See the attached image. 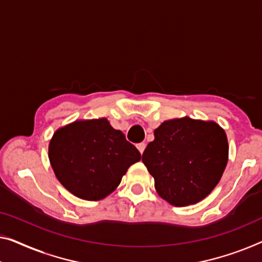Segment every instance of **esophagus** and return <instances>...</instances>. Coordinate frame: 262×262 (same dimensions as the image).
I'll list each match as a JSON object with an SVG mask.
<instances>
[{
	"instance_id": "34e87169",
	"label": "esophagus",
	"mask_w": 262,
	"mask_h": 262,
	"mask_svg": "<svg viewBox=\"0 0 262 262\" xmlns=\"http://www.w3.org/2000/svg\"><path fill=\"white\" fill-rule=\"evenodd\" d=\"M136 147H138V149H139V151H140V153H143V150H144V148H146V143H143V142H141V143H139L138 144V146H136Z\"/></svg>"
}]
</instances>
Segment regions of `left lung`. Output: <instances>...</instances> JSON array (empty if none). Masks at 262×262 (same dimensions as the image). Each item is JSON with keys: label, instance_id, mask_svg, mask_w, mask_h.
<instances>
[{"label": "left lung", "instance_id": "obj_1", "mask_svg": "<svg viewBox=\"0 0 262 262\" xmlns=\"http://www.w3.org/2000/svg\"><path fill=\"white\" fill-rule=\"evenodd\" d=\"M142 162L163 200L194 205L215 188L228 162V140L214 121L188 116L163 121L154 130Z\"/></svg>", "mask_w": 262, "mask_h": 262}]
</instances>
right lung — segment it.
I'll return each mask as SVG.
<instances>
[{"label": "right lung", "instance_id": "obj_1", "mask_svg": "<svg viewBox=\"0 0 262 262\" xmlns=\"http://www.w3.org/2000/svg\"><path fill=\"white\" fill-rule=\"evenodd\" d=\"M48 156L57 180L75 196L102 200L141 154L106 118L76 120L54 133Z\"/></svg>", "mask_w": 262, "mask_h": 262}]
</instances>
